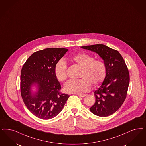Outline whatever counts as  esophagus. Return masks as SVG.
Returning <instances> with one entry per match:
<instances>
[{
	"instance_id": "1",
	"label": "esophagus",
	"mask_w": 146,
	"mask_h": 146,
	"mask_svg": "<svg viewBox=\"0 0 146 146\" xmlns=\"http://www.w3.org/2000/svg\"><path fill=\"white\" fill-rule=\"evenodd\" d=\"M78 95L81 97H84L86 96V94H78Z\"/></svg>"
}]
</instances>
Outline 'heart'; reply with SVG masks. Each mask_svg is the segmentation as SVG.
Listing matches in <instances>:
<instances>
[{"label":"heart","mask_w":146,"mask_h":146,"mask_svg":"<svg viewBox=\"0 0 146 146\" xmlns=\"http://www.w3.org/2000/svg\"><path fill=\"white\" fill-rule=\"evenodd\" d=\"M72 60L82 67L79 79H70L64 84V91L68 93L82 94L88 91L91 86V82L96 85L105 78L106 65L101 60H94V57L86 53H80L72 58ZM54 73L59 81H64L67 76V64L64 58L56 62L54 67Z\"/></svg>","instance_id":"obj_1"}]
</instances>
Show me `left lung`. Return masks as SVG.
<instances>
[{
    "label": "left lung",
    "mask_w": 146,
    "mask_h": 146,
    "mask_svg": "<svg viewBox=\"0 0 146 146\" xmlns=\"http://www.w3.org/2000/svg\"><path fill=\"white\" fill-rule=\"evenodd\" d=\"M81 48L98 54L106 65L104 80L94 92L96 102L90 110L98 116H109L119 109L126 98L130 81L127 65L119 52L104 44Z\"/></svg>",
    "instance_id": "1"
}]
</instances>
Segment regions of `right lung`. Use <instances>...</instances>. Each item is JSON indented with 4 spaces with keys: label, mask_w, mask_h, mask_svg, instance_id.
Here are the masks:
<instances>
[{
    "label": "right lung",
    "mask_w": 146,
    "mask_h": 146,
    "mask_svg": "<svg viewBox=\"0 0 146 146\" xmlns=\"http://www.w3.org/2000/svg\"><path fill=\"white\" fill-rule=\"evenodd\" d=\"M68 50L50 48L33 53L21 73V92L27 109L35 116L49 119L62 111L70 96L60 92L54 67ZM36 88L34 92L32 87Z\"/></svg>",
    "instance_id": "obj_1"
}]
</instances>
